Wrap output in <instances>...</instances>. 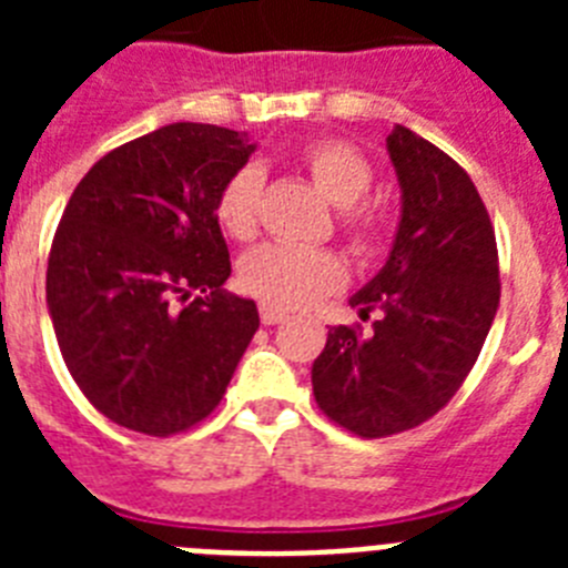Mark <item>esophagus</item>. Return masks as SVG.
<instances>
[{
    "label": "esophagus",
    "mask_w": 568,
    "mask_h": 568,
    "mask_svg": "<svg viewBox=\"0 0 568 568\" xmlns=\"http://www.w3.org/2000/svg\"><path fill=\"white\" fill-rule=\"evenodd\" d=\"M258 313H261V324H264V327H275V324H281V321L287 318V313H281L278 307H270V304H261Z\"/></svg>",
    "instance_id": "1"
}]
</instances>
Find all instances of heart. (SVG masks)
<instances>
[{
  "mask_svg": "<svg viewBox=\"0 0 568 568\" xmlns=\"http://www.w3.org/2000/svg\"><path fill=\"white\" fill-rule=\"evenodd\" d=\"M313 182L341 207V222L355 241H369L373 219L358 207L373 184V168L364 155L344 142H315L304 150ZM264 170L244 164L227 179L219 193L215 215L230 239L247 241L258 227ZM346 281L344 261L329 250L295 247V244H264L241 258L239 284L244 293L278 310H301L338 290Z\"/></svg>",
  "mask_w": 568,
  "mask_h": 568,
  "instance_id": "b5f03b06",
  "label": "heart"
}]
</instances>
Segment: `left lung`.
<instances>
[{"label":"left lung","instance_id":"8db88e82","mask_svg":"<svg viewBox=\"0 0 568 568\" xmlns=\"http://www.w3.org/2000/svg\"><path fill=\"white\" fill-rule=\"evenodd\" d=\"M400 219L384 267L349 304L378 310L373 335L333 327L313 393L335 424L386 438L433 418L478 361L498 313V247L489 213L458 162L404 124L386 135Z\"/></svg>","mask_w":568,"mask_h":568}]
</instances>
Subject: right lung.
I'll list each match as a JSON object with an SVG mask.
<instances>
[{"label": "right lung", "instance_id": "right-lung-1", "mask_svg": "<svg viewBox=\"0 0 568 568\" xmlns=\"http://www.w3.org/2000/svg\"><path fill=\"white\" fill-rule=\"evenodd\" d=\"M253 153L247 133L175 122L110 150L70 195L48 313L70 375L113 424L159 438L199 424L253 341L258 310L224 290L215 215Z\"/></svg>", "mask_w": 568, "mask_h": 568}]
</instances>
